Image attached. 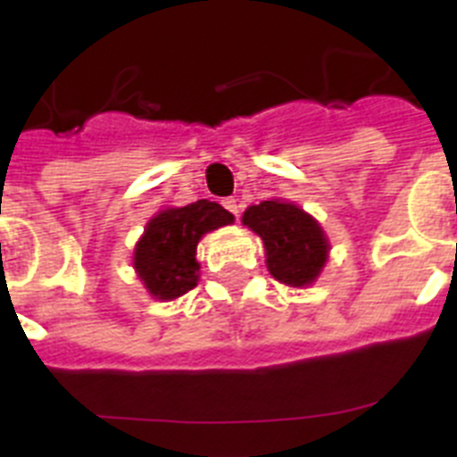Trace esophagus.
Here are the masks:
<instances>
[{
    "instance_id": "obj_1",
    "label": "esophagus",
    "mask_w": 457,
    "mask_h": 457,
    "mask_svg": "<svg viewBox=\"0 0 457 457\" xmlns=\"http://www.w3.org/2000/svg\"><path fill=\"white\" fill-rule=\"evenodd\" d=\"M221 205H224V208L228 210V212H231V215L237 220V212H240V205H237V199H233V196H228V199L221 201Z\"/></svg>"
}]
</instances>
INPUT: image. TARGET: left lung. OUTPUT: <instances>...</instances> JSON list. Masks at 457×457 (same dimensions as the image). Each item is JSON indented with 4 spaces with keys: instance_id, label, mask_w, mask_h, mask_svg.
Listing matches in <instances>:
<instances>
[{
    "instance_id": "1",
    "label": "left lung",
    "mask_w": 457,
    "mask_h": 457,
    "mask_svg": "<svg viewBox=\"0 0 457 457\" xmlns=\"http://www.w3.org/2000/svg\"><path fill=\"white\" fill-rule=\"evenodd\" d=\"M242 224L263 240L265 263L281 284L304 288L325 268L329 240L322 226L295 204L272 199L249 205Z\"/></svg>"
}]
</instances>
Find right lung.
<instances>
[{
	"label": "right lung",
	"mask_w": 457,
	"mask_h": 457,
	"mask_svg": "<svg viewBox=\"0 0 457 457\" xmlns=\"http://www.w3.org/2000/svg\"><path fill=\"white\" fill-rule=\"evenodd\" d=\"M233 215L220 204L201 199L183 208L157 212L135 247L137 277L155 300H176L199 284L196 245L205 233L231 224Z\"/></svg>",
	"instance_id": "1"
}]
</instances>
